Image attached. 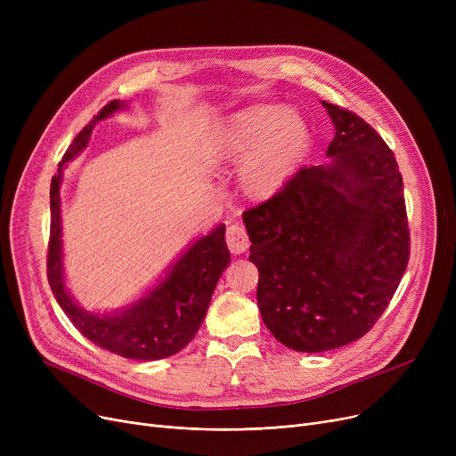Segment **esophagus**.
I'll use <instances>...</instances> for the list:
<instances>
[{
	"label": "esophagus",
	"mask_w": 456,
	"mask_h": 456,
	"mask_svg": "<svg viewBox=\"0 0 456 456\" xmlns=\"http://www.w3.org/2000/svg\"><path fill=\"white\" fill-rule=\"evenodd\" d=\"M227 248L234 255H240L249 248V236L242 224H231L227 227Z\"/></svg>",
	"instance_id": "1"
}]
</instances>
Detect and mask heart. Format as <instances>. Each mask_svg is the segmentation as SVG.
Here are the masks:
<instances>
[{
    "instance_id": "b5f03b06",
    "label": "heart",
    "mask_w": 456,
    "mask_h": 456,
    "mask_svg": "<svg viewBox=\"0 0 456 456\" xmlns=\"http://www.w3.org/2000/svg\"><path fill=\"white\" fill-rule=\"evenodd\" d=\"M310 143L305 118L282 105L256 103L232 112L214 140L212 155L242 162L248 194L270 198L296 170Z\"/></svg>"
}]
</instances>
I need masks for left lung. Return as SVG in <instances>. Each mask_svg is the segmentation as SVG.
I'll return each mask as SVG.
<instances>
[{
  "instance_id": "8db88e82",
  "label": "left lung",
  "mask_w": 456,
  "mask_h": 456,
  "mask_svg": "<svg viewBox=\"0 0 456 456\" xmlns=\"http://www.w3.org/2000/svg\"><path fill=\"white\" fill-rule=\"evenodd\" d=\"M322 103L337 129L330 160L301 167L273 198L244 212L262 322L299 353L362 338L411 256L392 150L361 116Z\"/></svg>"
}]
</instances>
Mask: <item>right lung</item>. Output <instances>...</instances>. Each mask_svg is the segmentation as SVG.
Returning <instances> with one entry per match:
<instances>
[{
	"mask_svg": "<svg viewBox=\"0 0 456 456\" xmlns=\"http://www.w3.org/2000/svg\"><path fill=\"white\" fill-rule=\"evenodd\" d=\"M126 107L127 103L119 100L107 103L69 143L59 162V174L53 175L50 190L52 229L47 246V281L64 314L92 344L133 361H159L179 353L196 337L216 284L229 266L231 253L222 224L191 244L153 290L124 310L112 314L88 313L69 296L62 268V166L88 146L95 124Z\"/></svg>",
	"mask_w": 456,
	"mask_h": 456,
	"instance_id": "1",
	"label": "right lung"
}]
</instances>
